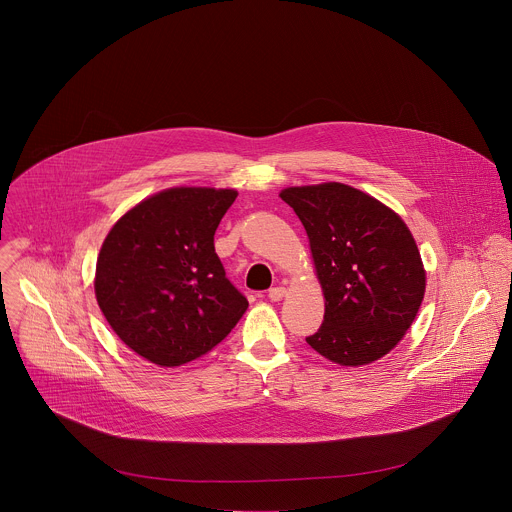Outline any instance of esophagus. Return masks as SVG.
<instances>
[{"instance_id": "1", "label": "esophagus", "mask_w": 512, "mask_h": 512, "mask_svg": "<svg viewBox=\"0 0 512 512\" xmlns=\"http://www.w3.org/2000/svg\"><path fill=\"white\" fill-rule=\"evenodd\" d=\"M283 297H287V289H285V287H273V289H269V299H271V301H283Z\"/></svg>"}]
</instances>
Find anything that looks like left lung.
Returning a JSON list of instances; mask_svg holds the SVG:
<instances>
[{"label":"left lung","instance_id":"left-lung-1","mask_svg":"<svg viewBox=\"0 0 512 512\" xmlns=\"http://www.w3.org/2000/svg\"><path fill=\"white\" fill-rule=\"evenodd\" d=\"M301 219L325 317L307 343L331 363L363 367L391 353L413 325L427 289L417 241L391 207L345 183L287 187Z\"/></svg>","mask_w":512,"mask_h":512}]
</instances>
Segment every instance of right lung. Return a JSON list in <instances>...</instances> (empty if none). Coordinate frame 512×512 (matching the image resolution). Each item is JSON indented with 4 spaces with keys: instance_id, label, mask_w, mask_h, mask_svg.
<instances>
[{
    "instance_id": "obj_1",
    "label": "right lung",
    "mask_w": 512,
    "mask_h": 512,
    "mask_svg": "<svg viewBox=\"0 0 512 512\" xmlns=\"http://www.w3.org/2000/svg\"><path fill=\"white\" fill-rule=\"evenodd\" d=\"M235 189L169 187L123 213L103 239L95 299L115 335L159 367L217 347L247 311L213 235Z\"/></svg>"
}]
</instances>
